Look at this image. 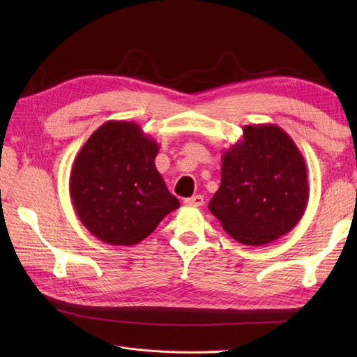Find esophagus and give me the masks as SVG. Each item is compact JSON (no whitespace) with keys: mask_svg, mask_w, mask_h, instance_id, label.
I'll list each match as a JSON object with an SVG mask.
<instances>
[{"mask_svg":"<svg viewBox=\"0 0 357 357\" xmlns=\"http://www.w3.org/2000/svg\"><path fill=\"white\" fill-rule=\"evenodd\" d=\"M186 205H190V207H201L204 204V197L202 195H195V197H190L185 199Z\"/></svg>","mask_w":357,"mask_h":357,"instance_id":"34e87169","label":"esophagus"}]
</instances>
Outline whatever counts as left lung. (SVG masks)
Here are the masks:
<instances>
[{
	"instance_id": "1",
	"label": "left lung",
	"mask_w": 357,
	"mask_h": 357,
	"mask_svg": "<svg viewBox=\"0 0 357 357\" xmlns=\"http://www.w3.org/2000/svg\"><path fill=\"white\" fill-rule=\"evenodd\" d=\"M310 197L305 159L282 128L245 125L222 156L208 210L235 241L265 245L295 228Z\"/></svg>"
}]
</instances>
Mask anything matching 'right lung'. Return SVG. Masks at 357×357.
Returning <instances> with one entry per match:
<instances>
[{
    "instance_id": "right-lung-1",
    "label": "right lung",
    "mask_w": 357,
    "mask_h": 357,
    "mask_svg": "<svg viewBox=\"0 0 357 357\" xmlns=\"http://www.w3.org/2000/svg\"><path fill=\"white\" fill-rule=\"evenodd\" d=\"M159 144L135 122L109 121L74 159L70 197L79 220L110 245H135L180 207L155 165Z\"/></svg>"
}]
</instances>
